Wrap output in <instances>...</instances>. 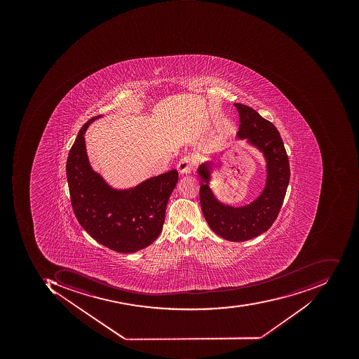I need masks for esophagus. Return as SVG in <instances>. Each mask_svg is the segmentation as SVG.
<instances>
[{
    "mask_svg": "<svg viewBox=\"0 0 359 359\" xmlns=\"http://www.w3.org/2000/svg\"><path fill=\"white\" fill-rule=\"evenodd\" d=\"M194 162L191 157H182L178 163V171L181 175L190 174L192 171Z\"/></svg>",
    "mask_w": 359,
    "mask_h": 359,
    "instance_id": "1",
    "label": "esophagus"
}]
</instances>
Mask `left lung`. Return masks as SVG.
Listing matches in <instances>:
<instances>
[{"mask_svg": "<svg viewBox=\"0 0 359 359\" xmlns=\"http://www.w3.org/2000/svg\"><path fill=\"white\" fill-rule=\"evenodd\" d=\"M241 124L237 136L248 138L249 142L262 151L266 160V184L260 196L245 207L225 206L217 201L209 189L210 164L198 168L203 181L199 202L205 219L213 232L231 242H245L266 232L276 220L287 192L290 167L288 155L278 130L250 107L234 103Z\"/></svg>", "mask_w": 359, "mask_h": 359, "instance_id": "obj_1", "label": "left lung"}]
</instances>
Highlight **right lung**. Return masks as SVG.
<instances>
[{"mask_svg":"<svg viewBox=\"0 0 359 359\" xmlns=\"http://www.w3.org/2000/svg\"><path fill=\"white\" fill-rule=\"evenodd\" d=\"M98 117L83 125L69 152L66 169L71 204L79 223L99 244L116 252H136L162 232L178 171L172 169L129 190L110 188L93 170L85 148L87 127Z\"/></svg>","mask_w":359,"mask_h":359,"instance_id":"1","label":"right lung"}]
</instances>
